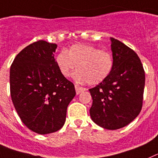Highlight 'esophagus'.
Segmentation results:
<instances>
[{
    "label": "esophagus",
    "instance_id": "1",
    "mask_svg": "<svg viewBox=\"0 0 158 158\" xmlns=\"http://www.w3.org/2000/svg\"><path fill=\"white\" fill-rule=\"evenodd\" d=\"M75 91H76V94H80L81 92H83V91H85V90H86V88L79 87V86H77V85H75Z\"/></svg>",
    "mask_w": 158,
    "mask_h": 158
}]
</instances>
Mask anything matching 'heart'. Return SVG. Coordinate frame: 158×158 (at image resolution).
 Returning <instances> with one entry per match:
<instances>
[{"mask_svg": "<svg viewBox=\"0 0 158 158\" xmlns=\"http://www.w3.org/2000/svg\"><path fill=\"white\" fill-rule=\"evenodd\" d=\"M56 65L64 77H69L75 68L74 79L79 83L98 85L111 73L112 55L87 44H74L67 52L61 51L56 58Z\"/></svg>", "mask_w": 158, "mask_h": 158, "instance_id": "heart-1", "label": "heart"}]
</instances>
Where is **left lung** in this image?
I'll return each instance as SVG.
<instances>
[{"instance_id":"1","label":"left lung","mask_w":158,"mask_h":158,"mask_svg":"<svg viewBox=\"0 0 158 158\" xmlns=\"http://www.w3.org/2000/svg\"><path fill=\"white\" fill-rule=\"evenodd\" d=\"M114 68L106 79L90 89V118L106 130L130 124L143 103L145 71L136 52L121 41L110 38Z\"/></svg>"}]
</instances>
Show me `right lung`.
I'll return each mask as SVG.
<instances>
[{
  "label": "right lung",
  "instance_id": "right-lung-1",
  "mask_svg": "<svg viewBox=\"0 0 158 158\" xmlns=\"http://www.w3.org/2000/svg\"><path fill=\"white\" fill-rule=\"evenodd\" d=\"M57 45L39 40L16 56L10 68V94L22 123L39 134L64 126L75 86L60 74L54 58Z\"/></svg>",
  "mask_w": 158,
  "mask_h": 158
}]
</instances>
